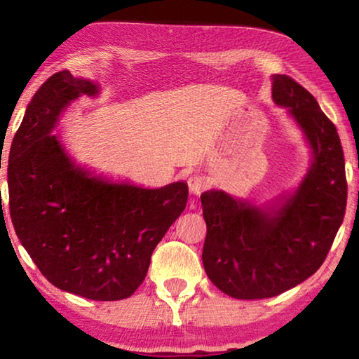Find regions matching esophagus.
Returning <instances> with one entry per match:
<instances>
[{
    "instance_id": "esophagus-1",
    "label": "esophagus",
    "mask_w": 359,
    "mask_h": 359,
    "mask_svg": "<svg viewBox=\"0 0 359 359\" xmlns=\"http://www.w3.org/2000/svg\"><path fill=\"white\" fill-rule=\"evenodd\" d=\"M209 188V180L201 174H193L188 177V190L193 194H201Z\"/></svg>"
}]
</instances>
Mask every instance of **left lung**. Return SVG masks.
Listing matches in <instances>:
<instances>
[{
  "instance_id": "obj_1",
  "label": "left lung",
  "mask_w": 359,
  "mask_h": 359,
  "mask_svg": "<svg viewBox=\"0 0 359 359\" xmlns=\"http://www.w3.org/2000/svg\"><path fill=\"white\" fill-rule=\"evenodd\" d=\"M272 100L288 107L312 149V165L294 194L257 208L224 191L201 194L208 224L205 274L236 299H263L296 287L320 269L344 222L347 179L336 126L294 79L276 74Z\"/></svg>"
}]
</instances>
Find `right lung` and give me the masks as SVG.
<instances>
[{
	"label": "right lung",
	"mask_w": 359,
	"mask_h": 359,
	"mask_svg": "<svg viewBox=\"0 0 359 359\" xmlns=\"http://www.w3.org/2000/svg\"><path fill=\"white\" fill-rule=\"evenodd\" d=\"M98 92L68 69L41 85L11 145L9 210L48 282L87 299L118 301L144 282L155 247L185 209L188 187L112 184L71 160L50 133L71 101Z\"/></svg>",
	"instance_id": "1"
}]
</instances>
